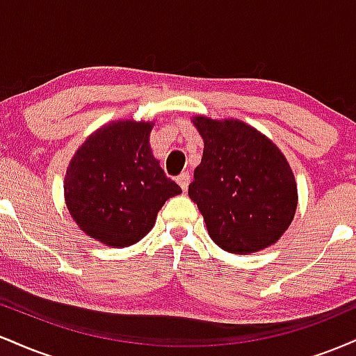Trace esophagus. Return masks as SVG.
<instances>
[{
    "mask_svg": "<svg viewBox=\"0 0 356 356\" xmlns=\"http://www.w3.org/2000/svg\"><path fill=\"white\" fill-rule=\"evenodd\" d=\"M177 184H179V186H181V189L186 192L187 187H189V184H191V174L189 172H182L177 177Z\"/></svg>",
    "mask_w": 356,
    "mask_h": 356,
    "instance_id": "34e87169",
    "label": "esophagus"
}]
</instances>
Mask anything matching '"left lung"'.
<instances>
[{"instance_id":"8db88e82","label":"left lung","mask_w":356,"mask_h":356,"mask_svg":"<svg viewBox=\"0 0 356 356\" xmlns=\"http://www.w3.org/2000/svg\"><path fill=\"white\" fill-rule=\"evenodd\" d=\"M204 140L189 197L197 204L211 239L232 254L273 246L291 224L298 187L284 154L238 118L195 115Z\"/></svg>"}]
</instances>
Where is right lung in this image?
Segmentation results:
<instances>
[{
  "instance_id": "obj_1",
  "label": "right lung",
  "mask_w": 356,
  "mask_h": 356,
  "mask_svg": "<svg viewBox=\"0 0 356 356\" xmlns=\"http://www.w3.org/2000/svg\"><path fill=\"white\" fill-rule=\"evenodd\" d=\"M154 122L134 118L102 125L67 167L68 212L85 234L110 248H127L154 227L157 212L181 187L150 149Z\"/></svg>"
}]
</instances>
